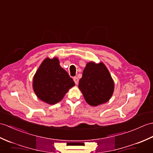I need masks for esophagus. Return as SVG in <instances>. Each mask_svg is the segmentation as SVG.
<instances>
[{
	"instance_id": "1",
	"label": "esophagus",
	"mask_w": 153,
	"mask_h": 153,
	"mask_svg": "<svg viewBox=\"0 0 153 153\" xmlns=\"http://www.w3.org/2000/svg\"><path fill=\"white\" fill-rule=\"evenodd\" d=\"M74 82H75V83L76 85H77L78 83H79V79H78L77 77H74Z\"/></svg>"
}]
</instances>
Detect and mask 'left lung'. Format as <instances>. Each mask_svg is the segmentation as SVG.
Segmentation results:
<instances>
[{"label":"left lung","mask_w":153,"mask_h":153,"mask_svg":"<svg viewBox=\"0 0 153 153\" xmlns=\"http://www.w3.org/2000/svg\"><path fill=\"white\" fill-rule=\"evenodd\" d=\"M114 81L104 63L88 62L79 81L85 101L92 106L107 102L114 91Z\"/></svg>","instance_id":"8db88e82"}]
</instances>
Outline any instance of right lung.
Segmentation results:
<instances>
[{
	"instance_id": "obj_1",
	"label": "right lung",
	"mask_w": 153,
	"mask_h": 153,
	"mask_svg": "<svg viewBox=\"0 0 153 153\" xmlns=\"http://www.w3.org/2000/svg\"><path fill=\"white\" fill-rule=\"evenodd\" d=\"M57 57L46 58L34 74L33 87L40 100L53 105L62 100L75 83L60 66Z\"/></svg>"
}]
</instances>
